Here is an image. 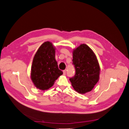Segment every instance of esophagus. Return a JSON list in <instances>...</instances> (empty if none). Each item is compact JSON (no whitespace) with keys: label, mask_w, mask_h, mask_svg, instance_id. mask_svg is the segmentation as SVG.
Segmentation results:
<instances>
[{"label":"esophagus","mask_w":129,"mask_h":129,"mask_svg":"<svg viewBox=\"0 0 129 129\" xmlns=\"http://www.w3.org/2000/svg\"><path fill=\"white\" fill-rule=\"evenodd\" d=\"M63 75H66V70H63Z\"/></svg>","instance_id":"obj_1"}]
</instances>
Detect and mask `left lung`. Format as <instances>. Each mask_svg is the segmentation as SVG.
<instances>
[{
	"label": "left lung",
	"mask_w": 129,
	"mask_h": 129,
	"mask_svg": "<svg viewBox=\"0 0 129 129\" xmlns=\"http://www.w3.org/2000/svg\"><path fill=\"white\" fill-rule=\"evenodd\" d=\"M72 54L76 73L70 81L76 91L85 94L93 89L99 81L100 65L96 55L85 44H81L74 49Z\"/></svg>",
	"instance_id": "left-lung-1"
}]
</instances>
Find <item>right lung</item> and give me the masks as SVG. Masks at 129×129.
Returning <instances> with one entry per match:
<instances>
[{
  "label": "right lung",
  "mask_w": 129,
  "mask_h": 129,
  "mask_svg": "<svg viewBox=\"0 0 129 129\" xmlns=\"http://www.w3.org/2000/svg\"><path fill=\"white\" fill-rule=\"evenodd\" d=\"M55 48L52 42L46 41L41 45L33 58L31 80L40 90H45L53 85L55 80L62 75L55 58Z\"/></svg>",
  "instance_id": "add662e5"
}]
</instances>
